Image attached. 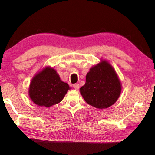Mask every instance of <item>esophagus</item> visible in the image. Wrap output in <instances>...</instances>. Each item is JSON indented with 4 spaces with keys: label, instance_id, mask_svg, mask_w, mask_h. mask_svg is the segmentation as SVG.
Listing matches in <instances>:
<instances>
[{
    "label": "esophagus",
    "instance_id": "34e87169",
    "mask_svg": "<svg viewBox=\"0 0 155 155\" xmlns=\"http://www.w3.org/2000/svg\"><path fill=\"white\" fill-rule=\"evenodd\" d=\"M73 87L75 89H76V90H78V89L79 88V85L78 83H75L73 85Z\"/></svg>",
    "mask_w": 155,
    "mask_h": 155
}]
</instances>
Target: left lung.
<instances>
[{"mask_svg": "<svg viewBox=\"0 0 155 155\" xmlns=\"http://www.w3.org/2000/svg\"><path fill=\"white\" fill-rule=\"evenodd\" d=\"M121 87L111 65L105 61L91 68L86 76L85 85L80 92L88 104L97 109H105L118 100Z\"/></svg>", "mask_w": 155, "mask_h": 155, "instance_id": "left-lung-1", "label": "left lung"}]
</instances>
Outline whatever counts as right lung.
<instances>
[{"instance_id":"right-lung-1","label":"right lung","mask_w":155,"mask_h":155,"mask_svg":"<svg viewBox=\"0 0 155 155\" xmlns=\"http://www.w3.org/2000/svg\"><path fill=\"white\" fill-rule=\"evenodd\" d=\"M68 89V84L61 80L55 70L46 67L33 78L29 95L36 105L49 107L61 101Z\"/></svg>"}]
</instances>
